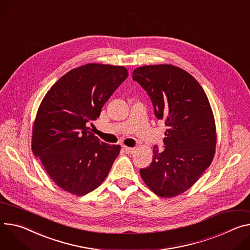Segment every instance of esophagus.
Here are the masks:
<instances>
[{
  "label": "esophagus",
  "mask_w": 250,
  "mask_h": 250,
  "mask_svg": "<svg viewBox=\"0 0 250 250\" xmlns=\"http://www.w3.org/2000/svg\"><path fill=\"white\" fill-rule=\"evenodd\" d=\"M123 149L125 150V153H128V154L133 153V152H134V150H135L133 147H128V146H123Z\"/></svg>",
  "instance_id": "34e87169"
}]
</instances>
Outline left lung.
I'll list each match as a JSON object with an SVG mask.
<instances>
[{
	"label": "left lung",
	"mask_w": 250,
	"mask_h": 250,
	"mask_svg": "<svg viewBox=\"0 0 250 250\" xmlns=\"http://www.w3.org/2000/svg\"><path fill=\"white\" fill-rule=\"evenodd\" d=\"M132 80L146 90L156 118L167 126L165 149L153 146L152 162L141 176L156 195L174 197L190 188L213 160L216 127L210 104L198 82L172 64L138 67Z\"/></svg>",
	"instance_id": "1"
}]
</instances>
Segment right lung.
Masks as SVG:
<instances>
[{"label": "right lung", "mask_w": 250, "mask_h": 250, "mask_svg": "<svg viewBox=\"0 0 250 250\" xmlns=\"http://www.w3.org/2000/svg\"><path fill=\"white\" fill-rule=\"evenodd\" d=\"M127 76L122 65L86 63L63 75L43 97L33 125L32 149L64 191L84 195L107 176L121 146L101 143L88 125Z\"/></svg>", "instance_id": "obj_1"}]
</instances>
